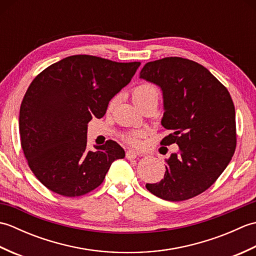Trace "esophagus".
<instances>
[{
    "mask_svg": "<svg viewBox=\"0 0 256 256\" xmlns=\"http://www.w3.org/2000/svg\"><path fill=\"white\" fill-rule=\"evenodd\" d=\"M125 156H126L128 160H135L138 157V153L134 150H126V154H125Z\"/></svg>",
    "mask_w": 256,
    "mask_h": 256,
    "instance_id": "obj_1",
    "label": "esophagus"
}]
</instances>
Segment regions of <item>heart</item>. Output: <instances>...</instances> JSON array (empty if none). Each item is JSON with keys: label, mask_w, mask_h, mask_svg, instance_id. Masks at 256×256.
<instances>
[{"label": "heart", "mask_w": 256, "mask_h": 256, "mask_svg": "<svg viewBox=\"0 0 256 256\" xmlns=\"http://www.w3.org/2000/svg\"><path fill=\"white\" fill-rule=\"evenodd\" d=\"M132 100L136 104L140 110L148 106H157L158 100L160 98V91L157 86L150 82H143L140 84L132 89ZM116 98L113 99L108 103V108H113L116 104ZM144 138V133L140 131H134L130 133H125L123 135V138L125 142L131 144L133 146H140L142 143V138Z\"/></svg>", "instance_id": "1"}]
</instances>
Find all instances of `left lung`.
<instances>
[{"label": "left lung", "instance_id": "8db88e82", "mask_svg": "<svg viewBox=\"0 0 256 256\" xmlns=\"http://www.w3.org/2000/svg\"><path fill=\"white\" fill-rule=\"evenodd\" d=\"M140 77L162 90V124L170 134L160 144L179 146V153L166 160L164 179L146 184V188L168 201L194 198L216 182L236 152L232 98L208 69L186 58L150 62Z\"/></svg>", "mask_w": 256, "mask_h": 256}]
</instances>
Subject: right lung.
I'll use <instances>...</instances> for the list:
<instances>
[{"label":"right lung","mask_w":256,"mask_h":256,"mask_svg":"<svg viewBox=\"0 0 256 256\" xmlns=\"http://www.w3.org/2000/svg\"><path fill=\"white\" fill-rule=\"evenodd\" d=\"M140 62H116L74 55L42 70L32 81L20 108L22 150L45 187L79 197L99 187L112 162L124 158L116 142L86 148V130L106 114L108 102L131 81Z\"/></svg>","instance_id":"1"}]
</instances>
